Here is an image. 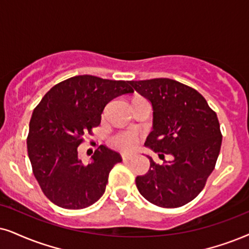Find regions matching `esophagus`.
Instances as JSON below:
<instances>
[{"mask_svg":"<svg viewBox=\"0 0 249 249\" xmlns=\"http://www.w3.org/2000/svg\"><path fill=\"white\" fill-rule=\"evenodd\" d=\"M122 159L124 162H127L133 159V155H131V154H122Z\"/></svg>","mask_w":249,"mask_h":249,"instance_id":"esophagus-1","label":"esophagus"}]
</instances>
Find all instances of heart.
Segmentation results:
<instances>
[{
    "label": "heart",
    "mask_w": 249,
    "mask_h": 249,
    "mask_svg": "<svg viewBox=\"0 0 249 249\" xmlns=\"http://www.w3.org/2000/svg\"><path fill=\"white\" fill-rule=\"evenodd\" d=\"M139 141V133L134 130L121 131L112 137L111 142L114 147L121 150H132Z\"/></svg>",
    "instance_id": "1"
}]
</instances>
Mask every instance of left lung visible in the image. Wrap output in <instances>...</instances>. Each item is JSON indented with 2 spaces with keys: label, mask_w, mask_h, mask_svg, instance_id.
Here are the masks:
<instances>
[{
  "label": "left lung",
  "mask_w": 249,
  "mask_h": 249,
  "mask_svg": "<svg viewBox=\"0 0 249 249\" xmlns=\"http://www.w3.org/2000/svg\"><path fill=\"white\" fill-rule=\"evenodd\" d=\"M153 106L154 130L144 144L160 159L150 156L144 176L135 179L140 194L162 208H178L195 199L215 169L222 144L216 112L196 89L169 78L131 83Z\"/></svg>",
  "instance_id": "obj_1"
}]
</instances>
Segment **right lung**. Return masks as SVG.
Masks as SVG:
<instances>
[{
    "instance_id": "obj_1",
    "label": "right lung",
    "mask_w": 249,
    "mask_h": 249,
    "mask_svg": "<svg viewBox=\"0 0 249 249\" xmlns=\"http://www.w3.org/2000/svg\"><path fill=\"white\" fill-rule=\"evenodd\" d=\"M130 83L75 75L50 88L36 107L27 153L41 190L56 206L83 209L105 193L109 172L122 162L121 155L100 144L85 164L78 159V146L99 126L107 103L134 92Z\"/></svg>"
}]
</instances>
